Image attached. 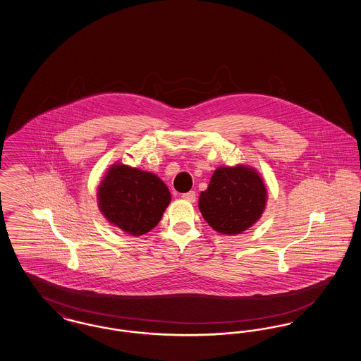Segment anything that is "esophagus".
<instances>
[{"label":"esophagus","mask_w":361,"mask_h":361,"mask_svg":"<svg viewBox=\"0 0 361 361\" xmlns=\"http://www.w3.org/2000/svg\"><path fill=\"white\" fill-rule=\"evenodd\" d=\"M181 199L185 200V202H189V203H195L196 202V192L195 190H189L187 193H183Z\"/></svg>","instance_id":"34e87169"}]
</instances>
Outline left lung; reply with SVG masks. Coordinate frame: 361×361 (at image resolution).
Wrapping results in <instances>:
<instances>
[{
    "mask_svg": "<svg viewBox=\"0 0 361 361\" xmlns=\"http://www.w3.org/2000/svg\"><path fill=\"white\" fill-rule=\"evenodd\" d=\"M267 188L257 171L237 165L218 168L199 196V209L215 231L240 234L261 218Z\"/></svg>",
    "mask_w": 361,
    "mask_h": 361,
    "instance_id": "1",
    "label": "left lung"
}]
</instances>
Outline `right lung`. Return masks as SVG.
I'll return each instance as SVG.
<instances>
[{
  "mask_svg": "<svg viewBox=\"0 0 361 361\" xmlns=\"http://www.w3.org/2000/svg\"><path fill=\"white\" fill-rule=\"evenodd\" d=\"M97 200L109 224L139 237L161 221L171 203V192L153 173L115 164L99 185Z\"/></svg>",
  "mask_w": 361,
  "mask_h": 361,
  "instance_id": "right-lung-1",
  "label": "right lung"
}]
</instances>
